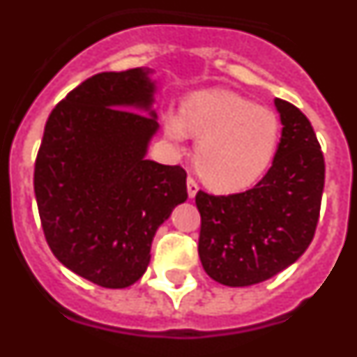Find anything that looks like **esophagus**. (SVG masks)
I'll return each instance as SVG.
<instances>
[{
	"mask_svg": "<svg viewBox=\"0 0 357 357\" xmlns=\"http://www.w3.org/2000/svg\"><path fill=\"white\" fill-rule=\"evenodd\" d=\"M198 193V184L193 176H188V195L189 198H195V195Z\"/></svg>",
	"mask_w": 357,
	"mask_h": 357,
	"instance_id": "esophagus-1",
	"label": "esophagus"
}]
</instances>
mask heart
Wrapping results in <instances>:
<instances>
[{"label": "heart", "mask_w": 357, "mask_h": 357, "mask_svg": "<svg viewBox=\"0 0 357 357\" xmlns=\"http://www.w3.org/2000/svg\"><path fill=\"white\" fill-rule=\"evenodd\" d=\"M164 127L175 143H182L185 134L198 139L195 166L218 191H239L259 181L275 155L280 135L273 110L222 89L188 96L181 118L168 114Z\"/></svg>", "instance_id": "heart-1"}]
</instances>
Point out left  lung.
Wrapping results in <instances>:
<instances>
[{"label":"left lung","mask_w":357,"mask_h":357,"mask_svg":"<svg viewBox=\"0 0 357 357\" xmlns=\"http://www.w3.org/2000/svg\"><path fill=\"white\" fill-rule=\"evenodd\" d=\"M282 123L266 175L248 191H198L202 225L198 255L220 284L252 286L295 263L313 241L326 182V162L309 119L275 98Z\"/></svg>","instance_id":"1"}]
</instances>
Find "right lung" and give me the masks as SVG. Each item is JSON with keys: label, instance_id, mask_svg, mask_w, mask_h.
I'll list each match as a JSON object with an SVG mask.
<instances>
[{"label": "right lung", "instance_id": "1", "mask_svg": "<svg viewBox=\"0 0 357 357\" xmlns=\"http://www.w3.org/2000/svg\"><path fill=\"white\" fill-rule=\"evenodd\" d=\"M148 75L135 68L82 82L52 110L36 159L33 189L48 247L102 288L141 279L157 229L188 198L184 168L144 159L159 128Z\"/></svg>", "mask_w": 357, "mask_h": 357}]
</instances>
